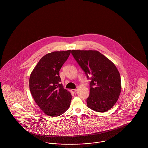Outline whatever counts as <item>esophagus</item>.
Wrapping results in <instances>:
<instances>
[{"label":"esophagus","instance_id":"esophagus-1","mask_svg":"<svg viewBox=\"0 0 148 148\" xmlns=\"http://www.w3.org/2000/svg\"><path fill=\"white\" fill-rule=\"evenodd\" d=\"M71 91L72 92H73V93H75L77 91V90L76 89H73L71 90Z\"/></svg>","mask_w":148,"mask_h":148}]
</instances>
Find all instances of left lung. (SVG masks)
<instances>
[{"instance_id": "left-lung-1", "label": "left lung", "mask_w": 148, "mask_h": 148, "mask_svg": "<svg viewBox=\"0 0 148 148\" xmlns=\"http://www.w3.org/2000/svg\"><path fill=\"white\" fill-rule=\"evenodd\" d=\"M71 54L91 80L88 107L101 113L110 109L121 90L119 72L115 64L97 50H72Z\"/></svg>"}]
</instances>
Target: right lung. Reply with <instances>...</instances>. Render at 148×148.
Listing matches in <instances>:
<instances>
[{
	"instance_id": "obj_1",
	"label": "right lung",
	"mask_w": 148,
	"mask_h": 148,
	"mask_svg": "<svg viewBox=\"0 0 148 148\" xmlns=\"http://www.w3.org/2000/svg\"><path fill=\"white\" fill-rule=\"evenodd\" d=\"M71 50L57 51L42 56L32 71L29 89L35 103L45 114L58 116L69 108L71 93L60 84L59 71Z\"/></svg>"
}]
</instances>
